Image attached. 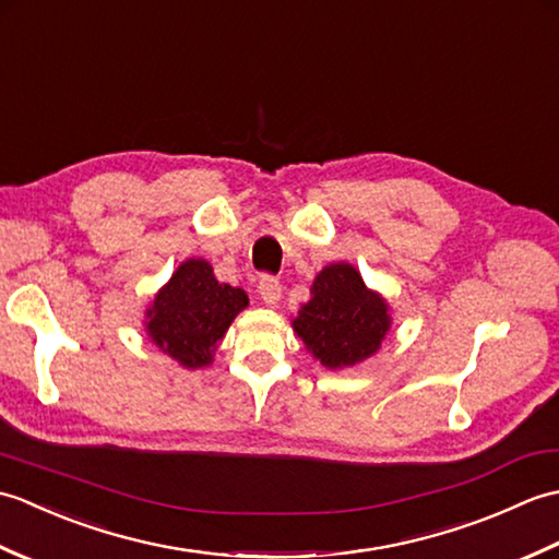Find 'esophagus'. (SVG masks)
I'll use <instances>...</instances> for the list:
<instances>
[{
	"label": "esophagus",
	"mask_w": 559,
	"mask_h": 559,
	"mask_svg": "<svg viewBox=\"0 0 559 559\" xmlns=\"http://www.w3.org/2000/svg\"><path fill=\"white\" fill-rule=\"evenodd\" d=\"M259 298L264 300L266 305H278L281 300V281L276 276H269V273H264V276L259 278Z\"/></svg>",
	"instance_id": "obj_1"
}]
</instances>
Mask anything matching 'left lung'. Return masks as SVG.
Segmentation results:
<instances>
[{"label":"left lung","mask_w":559,"mask_h":559,"mask_svg":"<svg viewBox=\"0 0 559 559\" xmlns=\"http://www.w3.org/2000/svg\"><path fill=\"white\" fill-rule=\"evenodd\" d=\"M386 302L367 290L350 264H331L312 283V300L300 307L293 329L329 370L362 362L379 348L391 319Z\"/></svg>","instance_id":"1"}]
</instances>
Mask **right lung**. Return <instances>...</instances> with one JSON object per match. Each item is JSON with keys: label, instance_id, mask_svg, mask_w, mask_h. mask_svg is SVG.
I'll use <instances>...</instances> for the list:
<instances>
[{"label": "right lung", "instance_id": "right-lung-1", "mask_svg": "<svg viewBox=\"0 0 559 559\" xmlns=\"http://www.w3.org/2000/svg\"><path fill=\"white\" fill-rule=\"evenodd\" d=\"M247 307L242 288L218 283L204 259H189L173 273L146 312L153 343L185 367H204L235 314Z\"/></svg>", "mask_w": 559, "mask_h": 559}]
</instances>
